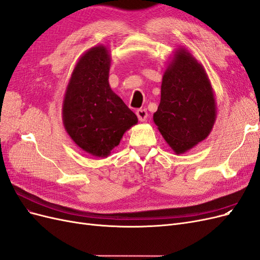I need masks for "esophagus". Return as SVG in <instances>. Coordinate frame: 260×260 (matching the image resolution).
Wrapping results in <instances>:
<instances>
[{
	"instance_id": "esophagus-1",
	"label": "esophagus",
	"mask_w": 260,
	"mask_h": 260,
	"mask_svg": "<svg viewBox=\"0 0 260 260\" xmlns=\"http://www.w3.org/2000/svg\"><path fill=\"white\" fill-rule=\"evenodd\" d=\"M137 116H138L140 121H145L148 114H147V111H146L145 108H140V109H138V111H137Z\"/></svg>"
}]
</instances>
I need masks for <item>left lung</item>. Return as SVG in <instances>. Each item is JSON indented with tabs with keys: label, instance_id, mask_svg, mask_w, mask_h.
Wrapping results in <instances>:
<instances>
[{
	"label": "left lung",
	"instance_id": "1",
	"mask_svg": "<svg viewBox=\"0 0 260 260\" xmlns=\"http://www.w3.org/2000/svg\"><path fill=\"white\" fill-rule=\"evenodd\" d=\"M216 113L205 69L190 52L180 48L162 76L155 124L172 151L183 154L209 136Z\"/></svg>",
	"mask_w": 260,
	"mask_h": 260
}]
</instances>
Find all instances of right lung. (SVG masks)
<instances>
[{"instance_id": "1", "label": "right lung", "mask_w": 260, "mask_h": 260, "mask_svg": "<svg viewBox=\"0 0 260 260\" xmlns=\"http://www.w3.org/2000/svg\"><path fill=\"white\" fill-rule=\"evenodd\" d=\"M111 54L94 46L79 58L62 101V122L81 149L107 157L138 117L113 92L108 83Z\"/></svg>"}]
</instances>
